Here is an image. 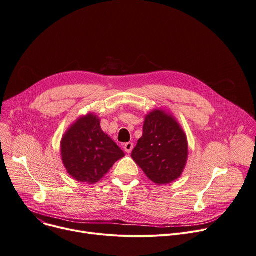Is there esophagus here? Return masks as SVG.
<instances>
[{
	"label": "esophagus",
	"instance_id": "34e87169",
	"mask_svg": "<svg viewBox=\"0 0 256 256\" xmlns=\"http://www.w3.org/2000/svg\"><path fill=\"white\" fill-rule=\"evenodd\" d=\"M124 151H126V153H130V152L132 151V149H134V144L130 143V142L126 143V144L124 145Z\"/></svg>",
	"mask_w": 256,
	"mask_h": 256
}]
</instances>
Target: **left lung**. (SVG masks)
I'll return each instance as SVG.
<instances>
[{
  "mask_svg": "<svg viewBox=\"0 0 256 256\" xmlns=\"http://www.w3.org/2000/svg\"><path fill=\"white\" fill-rule=\"evenodd\" d=\"M188 141L172 114L155 109L145 116L143 136L138 140L132 158L147 178L157 184L178 178L188 160Z\"/></svg>",
  "mask_w": 256,
  "mask_h": 256,
  "instance_id": "obj_1",
  "label": "left lung"
}]
</instances>
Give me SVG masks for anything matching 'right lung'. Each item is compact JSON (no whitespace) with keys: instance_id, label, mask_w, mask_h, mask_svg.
Returning a JSON list of instances; mask_svg holds the SVG:
<instances>
[{"instance_id":"add662e5","label":"right lung","mask_w":256,"mask_h":256,"mask_svg":"<svg viewBox=\"0 0 256 256\" xmlns=\"http://www.w3.org/2000/svg\"><path fill=\"white\" fill-rule=\"evenodd\" d=\"M124 156V151L102 130L95 113L80 116L62 136L63 166L69 176L80 182H99Z\"/></svg>"}]
</instances>
